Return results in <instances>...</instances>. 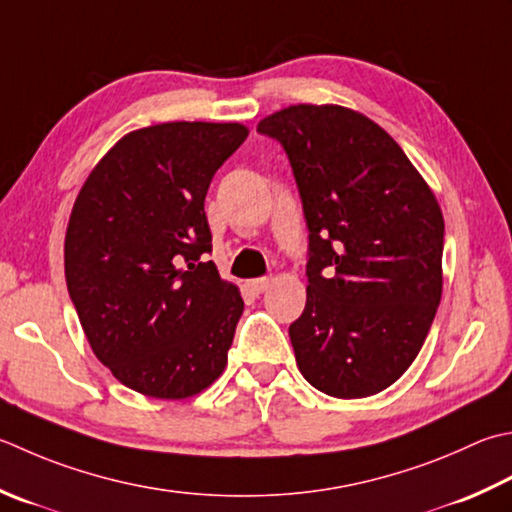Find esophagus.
<instances>
[{
  "label": "esophagus",
  "mask_w": 512,
  "mask_h": 512,
  "mask_svg": "<svg viewBox=\"0 0 512 512\" xmlns=\"http://www.w3.org/2000/svg\"><path fill=\"white\" fill-rule=\"evenodd\" d=\"M246 286H248V290L253 295H259V293H264V290L270 286V279L268 277H257V279H248L246 282Z\"/></svg>",
  "instance_id": "34e87169"
}]
</instances>
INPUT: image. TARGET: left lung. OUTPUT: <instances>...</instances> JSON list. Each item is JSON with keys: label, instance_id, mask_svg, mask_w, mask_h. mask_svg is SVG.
<instances>
[{"label": "left lung", "instance_id": "left-lung-1", "mask_svg": "<svg viewBox=\"0 0 512 512\" xmlns=\"http://www.w3.org/2000/svg\"><path fill=\"white\" fill-rule=\"evenodd\" d=\"M284 146L308 226L306 308L288 335L310 386L359 399L395 384L442 299L444 217L382 126L297 104L257 124Z\"/></svg>", "mask_w": 512, "mask_h": 512}]
</instances>
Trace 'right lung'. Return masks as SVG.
<instances>
[{
	"mask_svg": "<svg viewBox=\"0 0 512 512\" xmlns=\"http://www.w3.org/2000/svg\"><path fill=\"white\" fill-rule=\"evenodd\" d=\"M242 124L133 130L99 159L64 242L68 295L99 362L155 399L202 393L224 373L244 313L213 262L204 199L244 144Z\"/></svg>",
	"mask_w": 512,
	"mask_h": 512,
	"instance_id": "obj_1",
	"label": "right lung"
}]
</instances>
